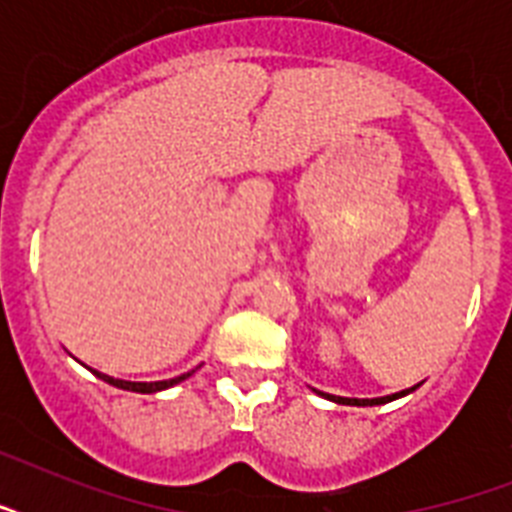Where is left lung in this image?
<instances>
[{
  "instance_id": "obj_1",
  "label": "left lung",
  "mask_w": 512,
  "mask_h": 512,
  "mask_svg": "<svg viewBox=\"0 0 512 512\" xmlns=\"http://www.w3.org/2000/svg\"><path fill=\"white\" fill-rule=\"evenodd\" d=\"M412 390H417V385H414V388L401 390V393H393V396H382V398H342V396H332V393H321V390H316V388H313V393H319V396L329 398V401H335V404H348V406H377V404H388V401H396V398H401V396H409Z\"/></svg>"
}]
</instances>
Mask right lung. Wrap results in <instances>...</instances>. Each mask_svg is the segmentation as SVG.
<instances>
[{
  "mask_svg": "<svg viewBox=\"0 0 512 512\" xmlns=\"http://www.w3.org/2000/svg\"><path fill=\"white\" fill-rule=\"evenodd\" d=\"M196 369H199V366H196ZM191 372H193V369H191ZM191 372L180 374V377H172V380H159V382H130V380H116V377H108V374L95 372V369H92V374H95L98 380L108 382V385H114V388L132 390V393H159V390L172 388V385H177V382H183L185 377H191Z\"/></svg>",
  "mask_w": 512,
  "mask_h": 512,
  "instance_id": "right-lung-1",
  "label": "right lung"
}]
</instances>
